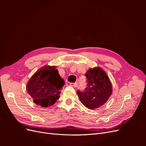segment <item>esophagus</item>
Segmentation results:
<instances>
[{
	"label": "esophagus",
	"instance_id": "1",
	"mask_svg": "<svg viewBox=\"0 0 146 146\" xmlns=\"http://www.w3.org/2000/svg\"><path fill=\"white\" fill-rule=\"evenodd\" d=\"M66 85H67V86H73V87H74V88H76V87H77V83H73L67 82V83H66Z\"/></svg>",
	"mask_w": 146,
	"mask_h": 146
}]
</instances>
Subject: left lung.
<instances>
[{
  "instance_id": "obj_1",
  "label": "left lung",
  "mask_w": 146,
  "mask_h": 146,
  "mask_svg": "<svg viewBox=\"0 0 146 146\" xmlns=\"http://www.w3.org/2000/svg\"><path fill=\"white\" fill-rule=\"evenodd\" d=\"M87 87L84 91H77L81 102L88 108L94 110L104 105L112 93L109 77L99 67L90 69L85 74Z\"/></svg>"
}]
</instances>
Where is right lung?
<instances>
[{"label":"right lung","instance_id":"add662e5","mask_svg":"<svg viewBox=\"0 0 146 146\" xmlns=\"http://www.w3.org/2000/svg\"><path fill=\"white\" fill-rule=\"evenodd\" d=\"M64 81L55 66H45L35 73L27 84V90L33 102L42 107L54 105L60 98Z\"/></svg>","mask_w":146,"mask_h":146}]
</instances>
